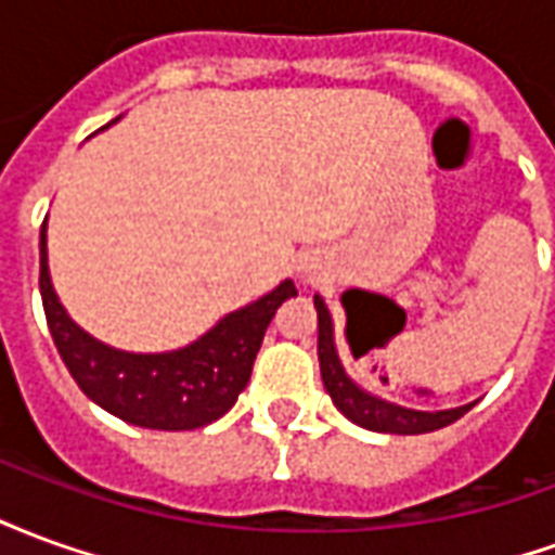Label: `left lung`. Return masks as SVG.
<instances>
[{
	"mask_svg": "<svg viewBox=\"0 0 555 555\" xmlns=\"http://www.w3.org/2000/svg\"><path fill=\"white\" fill-rule=\"evenodd\" d=\"M314 309H318V360H321V377H324V389L333 398L345 416L360 425V428L380 430V434H428V430L446 428L457 418L464 416L466 410H473V404L452 410H410L392 401L365 392L360 384H353L345 372V365L338 360L336 350V333H333V318L326 302L314 294Z\"/></svg>",
	"mask_w": 555,
	"mask_h": 555,
	"instance_id": "1",
	"label": "left lung"
}]
</instances>
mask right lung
<instances>
[{
  "label": "right lung",
  "instance_id": "obj_1",
  "mask_svg": "<svg viewBox=\"0 0 555 555\" xmlns=\"http://www.w3.org/2000/svg\"><path fill=\"white\" fill-rule=\"evenodd\" d=\"M288 297H297V288L285 279L270 294L225 314L186 348L115 350L74 324L55 297L47 267V219L41 225V300L55 348L94 404L139 428L193 430L225 416L249 384L267 326Z\"/></svg>",
  "mask_w": 555,
  "mask_h": 555
}]
</instances>
